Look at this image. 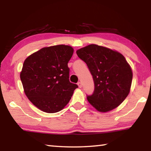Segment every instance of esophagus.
I'll use <instances>...</instances> for the list:
<instances>
[{
  "label": "esophagus",
  "mask_w": 151,
  "mask_h": 151,
  "mask_svg": "<svg viewBox=\"0 0 151 151\" xmlns=\"http://www.w3.org/2000/svg\"><path fill=\"white\" fill-rule=\"evenodd\" d=\"M77 85H78V87L79 88H81L82 87V83L81 81H79L78 83H77Z\"/></svg>",
  "instance_id": "34e87169"
}]
</instances>
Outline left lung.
Listing matches in <instances>:
<instances>
[{"label":"left lung","instance_id":"8db88e82","mask_svg":"<svg viewBox=\"0 0 151 151\" xmlns=\"http://www.w3.org/2000/svg\"><path fill=\"white\" fill-rule=\"evenodd\" d=\"M93 76L94 90L87 100L97 111L105 112L119 106L129 94L132 72L124 56L116 51L90 45L76 51Z\"/></svg>","mask_w":151,"mask_h":151}]
</instances>
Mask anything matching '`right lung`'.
<instances>
[{
	"label": "right lung",
	"instance_id": "1",
	"mask_svg": "<svg viewBox=\"0 0 151 151\" xmlns=\"http://www.w3.org/2000/svg\"><path fill=\"white\" fill-rule=\"evenodd\" d=\"M73 52L70 46L56 45L42 48L25 59L20 75L24 93L41 111H61L78 88L69 81L68 63Z\"/></svg>",
	"mask_w": 151,
	"mask_h": 151
}]
</instances>
